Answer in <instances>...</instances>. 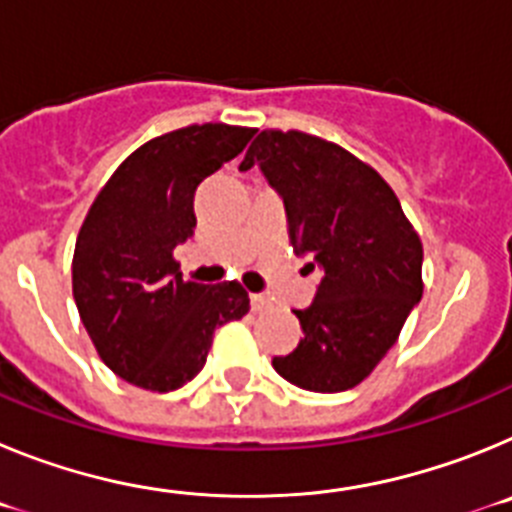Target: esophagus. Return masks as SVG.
<instances>
[{
	"mask_svg": "<svg viewBox=\"0 0 512 512\" xmlns=\"http://www.w3.org/2000/svg\"><path fill=\"white\" fill-rule=\"evenodd\" d=\"M251 310L253 312H266L271 310V300L264 295H251Z\"/></svg>",
	"mask_w": 512,
	"mask_h": 512,
	"instance_id": "esophagus-1",
	"label": "esophagus"
}]
</instances>
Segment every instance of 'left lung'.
<instances>
[{
    "mask_svg": "<svg viewBox=\"0 0 512 512\" xmlns=\"http://www.w3.org/2000/svg\"><path fill=\"white\" fill-rule=\"evenodd\" d=\"M251 166L284 200L292 248L323 269L312 305L295 310L300 343L271 364L302 390H351L395 346L423 297V243L390 184L330 140L261 130L241 171Z\"/></svg>",
    "mask_w": 512,
    "mask_h": 512,
    "instance_id": "1",
    "label": "left lung"
}]
</instances>
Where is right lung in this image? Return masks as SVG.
<instances>
[{
	"instance_id": "obj_1",
	"label": "right lung",
	"mask_w": 512,
	"mask_h": 512,
	"mask_svg": "<svg viewBox=\"0 0 512 512\" xmlns=\"http://www.w3.org/2000/svg\"><path fill=\"white\" fill-rule=\"evenodd\" d=\"M253 128L189 125L130 153L81 225L71 284L99 359L125 382L179 390L200 374L212 333L248 312L238 282H184L174 248L192 238L194 192L253 138Z\"/></svg>"
}]
</instances>
